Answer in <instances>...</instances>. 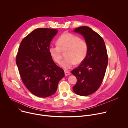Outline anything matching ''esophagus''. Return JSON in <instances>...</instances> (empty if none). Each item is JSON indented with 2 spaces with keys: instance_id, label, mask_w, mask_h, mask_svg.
Here are the masks:
<instances>
[{
  "instance_id": "34e87169",
  "label": "esophagus",
  "mask_w": 128,
  "mask_h": 128,
  "mask_svg": "<svg viewBox=\"0 0 128 128\" xmlns=\"http://www.w3.org/2000/svg\"><path fill=\"white\" fill-rule=\"evenodd\" d=\"M70 74H71L70 72L69 71H66V70L65 71V75L66 76H69V75H70Z\"/></svg>"
}]
</instances>
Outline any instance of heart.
Returning a JSON list of instances; mask_svg holds the SVG:
<instances>
[{
	"label": "heart",
	"mask_w": 128,
	"mask_h": 128,
	"mask_svg": "<svg viewBox=\"0 0 128 128\" xmlns=\"http://www.w3.org/2000/svg\"><path fill=\"white\" fill-rule=\"evenodd\" d=\"M57 46H50L48 51L54 61L60 64L63 58L62 52H65L66 58L61 66L67 69L76 64L82 63L86 57L88 44L84 40L71 33H64L57 40Z\"/></svg>",
	"instance_id": "1"
}]
</instances>
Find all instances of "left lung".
Listing matches in <instances>:
<instances>
[{
    "instance_id": "obj_1",
    "label": "left lung",
    "mask_w": 128,
    "mask_h": 128,
    "mask_svg": "<svg viewBox=\"0 0 128 128\" xmlns=\"http://www.w3.org/2000/svg\"><path fill=\"white\" fill-rule=\"evenodd\" d=\"M74 31L84 36L88 48L84 61L71 71L78 80L73 90L78 95L86 96L95 92L102 82L108 64L107 52L102 38L90 28L81 26Z\"/></svg>"
}]
</instances>
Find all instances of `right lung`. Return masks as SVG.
Listing matches in <instances>:
<instances>
[{
	"instance_id": "add662e5",
	"label": "right lung",
	"mask_w": 128,
	"mask_h": 128,
	"mask_svg": "<svg viewBox=\"0 0 128 128\" xmlns=\"http://www.w3.org/2000/svg\"><path fill=\"white\" fill-rule=\"evenodd\" d=\"M56 29L38 28L22 40L16 56V64L22 80L36 96L47 97L55 93L64 70L54 63L48 49Z\"/></svg>"
}]
</instances>
